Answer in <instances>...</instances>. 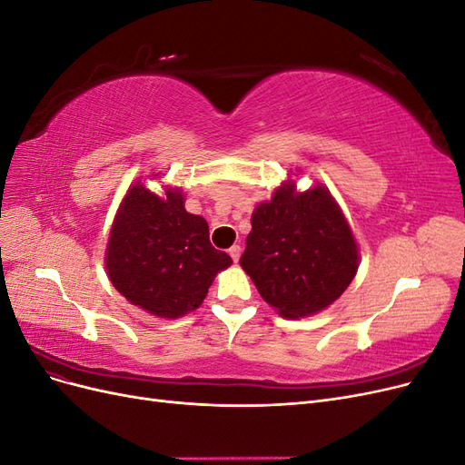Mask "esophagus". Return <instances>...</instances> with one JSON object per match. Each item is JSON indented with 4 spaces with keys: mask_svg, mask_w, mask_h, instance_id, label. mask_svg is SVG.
Here are the masks:
<instances>
[{
    "mask_svg": "<svg viewBox=\"0 0 465 465\" xmlns=\"http://www.w3.org/2000/svg\"><path fill=\"white\" fill-rule=\"evenodd\" d=\"M241 252H242V248H241V246H238V244L231 246V250H229V254H231L232 262H238V258H241Z\"/></svg>",
    "mask_w": 465,
    "mask_h": 465,
    "instance_id": "esophagus-1",
    "label": "esophagus"
}]
</instances>
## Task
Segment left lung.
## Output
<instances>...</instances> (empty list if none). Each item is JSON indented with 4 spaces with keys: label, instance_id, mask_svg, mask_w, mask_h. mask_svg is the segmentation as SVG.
<instances>
[{
    "label": "left lung",
    "instance_id": "left-lung-1",
    "mask_svg": "<svg viewBox=\"0 0 465 465\" xmlns=\"http://www.w3.org/2000/svg\"><path fill=\"white\" fill-rule=\"evenodd\" d=\"M241 265L267 304L297 320L341 297L357 275L359 248L328 188L297 192L285 180L252 213Z\"/></svg>",
    "mask_w": 465,
    "mask_h": 465
}]
</instances>
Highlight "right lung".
Listing matches in <instances>:
<instances>
[{"mask_svg": "<svg viewBox=\"0 0 465 465\" xmlns=\"http://www.w3.org/2000/svg\"><path fill=\"white\" fill-rule=\"evenodd\" d=\"M104 262L125 301L168 320L195 311L215 275L232 263L211 246L207 221L188 213L180 188L157 195L142 182L118 207Z\"/></svg>", "mask_w": 465, "mask_h": 465, "instance_id": "1", "label": "right lung"}]
</instances>
